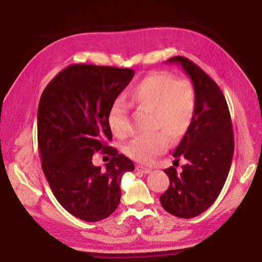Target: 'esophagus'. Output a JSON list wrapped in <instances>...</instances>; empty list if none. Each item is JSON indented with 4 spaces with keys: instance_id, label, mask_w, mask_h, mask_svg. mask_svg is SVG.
Instances as JSON below:
<instances>
[{
    "instance_id": "esophagus-1",
    "label": "esophagus",
    "mask_w": 262,
    "mask_h": 262,
    "mask_svg": "<svg viewBox=\"0 0 262 262\" xmlns=\"http://www.w3.org/2000/svg\"><path fill=\"white\" fill-rule=\"evenodd\" d=\"M136 170L142 172V173H144V174H147V173H149V172H151V169L145 168V166H142V165H137Z\"/></svg>"
}]
</instances>
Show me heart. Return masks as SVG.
<instances>
[{"label": "heart", "instance_id": "1", "mask_svg": "<svg viewBox=\"0 0 262 262\" xmlns=\"http://www.w3.org/2000/svg\"><path fill=\"white\" fill-rule=\"evenodd\" d=\"M128 99L137 108L152 113L148 136H138L126 144L127 157L141 163H149L163 153L169 142L174 144L187 134L196 108V93L188 80H176L165 72H155L144 77L128 93ZM108 125L116 136L129 133L127 108L116 102L108 114ZM167 137L165 138V136Z\"/></svg>", "mask_w": 262, "mask_h": 262}]
</instances>
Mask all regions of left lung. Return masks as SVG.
<instances>
[{
	"label": "left lung",
	"instance_id": "8db88e82",
	"mask_svg": "<svg viewBox=\"0 0 262 262\" xmlns=\"http://www.w3.org/2000/svg\"><path fill=\"white\" fill-rule=\"evenodd\" d=\"M182 66L191 79L196 108L187 134L173 153L174 161L183 158L182 171L170 166L164 172L170 185L160 202L168 213L192 219L208 209L223 189L234 153V136L226 100L214 80L182 56L166 60Z\"/></svg>",
	"mask_w": 262,
	"mask_h": 262
}]
</instances>
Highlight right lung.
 I'll use <instances>...</instances> for the list:
<instances>
[{
  "instance_id": "obj_1",
  "label": "right lung",
  "mask_w": 262,
  "mask_h": 262,
  "mask_svg": "<svg viewBox=\"0 0 262 262\" xmlns=\"http://www.w3.org/2000/svg\"><path fill=\"white\" fill-rule=\"evenodd\" d=\"M130 69L73 64L48 83L38 105L37 133L41 168L55 198L70 214L98 222L118 207L122 174L133 161L107 142L113 140L108 114L129 84ZM112 157L104 169L93 154Z\"/></svg>"
}]
</instances>
